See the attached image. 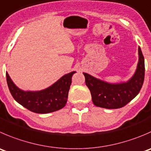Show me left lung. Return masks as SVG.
Masks as SVG:
<instances>
[{"label":"left lung","mask_w":151,"mask_h":151,"mask_svg":"<svg viewBox=\"0 0 151 151\" xmlns=\"http://www.w3.org/2000/svg\"><path fill=\"white\" fill-rule=\"evenodd\" d=\"M86 84L96 106L108 109L120 108L131 102L139 93L145 79V60L139 47V63L132 78L126 83L111 84L83 73Z\"/></svg>","instance_id":"obj_1"}]
</instances>
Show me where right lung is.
<instances>
[{
    "instance_id": "obj_1",
    "label": "right lung",
    "mask_w": 151,
    "mask_h": 151,
    "mask_svg": "<svg viewBox=\"0 0 151 151\" xmlns=\"http://www.w3.org/2000/svg\"><path fill=\"white\" fill-rule=\"evenodd\" d=\"M76 71L63 76L52 86L40 91H24L20 90L6 75V82L12 96L14 99L32 112L48 114L65 107L68 99L71 78Z\"/></svg>"
}]
</instances>
